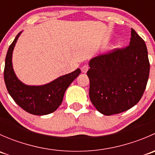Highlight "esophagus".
Instances as JSON below:
<instances>
[{
  "instance_id": "34e87169",
  "label": "esophagus",
  "mask_w": 155,
  "mask_h": 155,
  "mask_svg": "<svg viewBox=\"0 0 155 155\" xmlns=\"http://www.w3.org/2000/svg\"><path fill=\"white\" fill-rule=\"evenodd\" d=\"M81 70H82V73H86L87 70H88V66H87V65H86V64L83 65V66L82 67V68H81Z\"/></svg>"
}]
</instances>
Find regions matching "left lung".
<instances>
[{
    "mask_svg": "<svg viewBox=\"0 0 155 155\" xmlns=\"http://www.w3.org/2000/svg\"><path fill=\"white\" fill-rule=\"evenodd\" d=\"M89 97L104 115L118 114L140 101L146 87L150 64L145 41L131 28L130 44L89 61Z\"/></svg>",
    "mask_w": 155,
    "mask_h": 155,
    "instance_id": "left-lung-1",
    "label": "left lung"
}]
</instances>
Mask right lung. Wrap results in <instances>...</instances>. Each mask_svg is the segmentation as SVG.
Masks as SVG:
<instances>
[{
	"label": "right lung",
	"mask_w": 155,
	"mask_h": 155,
	"mask_svg": "<svg viewBox=\"0 0 155 155\" xmlns=\"http://www.w3.org/2000/svg\"><path fill=\"white\" fill-rule=\"evenodd\" d=\"M21 32L18 33L7 51L4 76L7 91L15 103L30 114L44 115L54 112L61 104L67 88L81 73L80 69L43 85H28L18 79L12 68V51Z\"/></svg>",
	"instance_id": "obj_1"
}]
</instances>
